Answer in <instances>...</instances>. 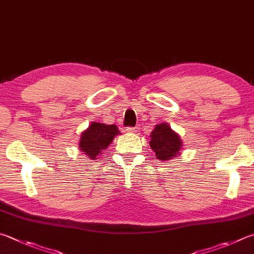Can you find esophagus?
Segmentation results:
<instances>
[{
    "label": "esophagus",
    "instance_id": "34e87169",
    "mask_svg": "<svg viewBox=\"0 0 254 254\" xmlns=\"http://www.w3.org/2000/svg\"><path fill=\"white\" fill-rule=\"evenodd\" d=\"M137 131H139V127H127V133H135Z\"/></svg>",
    "mask_w": 254,
    "mask_h": 254
}]
</instances>
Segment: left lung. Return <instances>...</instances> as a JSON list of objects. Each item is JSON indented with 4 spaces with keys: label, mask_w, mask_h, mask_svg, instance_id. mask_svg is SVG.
<instances>
[{
    "label": "left lung",
    "mask_w": 254,
    "mask_h": 254,
    "mask_svg": "<svg viewBox=\"0 0 254 254\" xmlns=\"http://www.w3.org/2000/svg\"><path fill=\"white\" fill-rule=\"evenodd\" d=\"M150 146L154 151L156 159L169 161L181 154L183 142L181 136L174 132L169 123H161L154 126L150 135Z\"/></svg>",
    "instance_id": "left-lung-1"
}]
</instances>
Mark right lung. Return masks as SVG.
<instances>
[{
	"mask_svg": "<svg viewBox=\"0 0 254 254\" xmlns=\"http://www.w3.org/2000/svg\"><path fill=\"white\" fill-rule=\"evenodd\" d=\"M119 134L120 131L115 124L91 122L89 127L81 133L79 150L84 152L90 160H96Z\"/></svg>",
	"mask_w": 254,
	"mask_h": 254,
	"instance_id": "right-lung-1",
	"label": "right lung"
}]
</instances>
